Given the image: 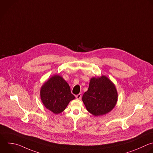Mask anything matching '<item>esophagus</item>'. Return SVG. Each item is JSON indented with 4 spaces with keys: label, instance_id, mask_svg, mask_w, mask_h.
<instances>
[{
    "label": "esophagus",
    "instance_id": "esophagus-1",
    "mask_svg": "<svg viewBox=\"0 0 153 153\" xmlns=\"http://www.w3.org/2000/svg\"><path fill=\"white\" fill-rule=\"evenodd\" d=\"M76 98H77V99H78V100H80V99H81V98H82V94H81V93H80V94H77V95H76Z\"/></svg>",
    "mask_w": 153,
    "mask_h": 153
}]
</instances>
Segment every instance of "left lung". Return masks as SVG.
Returning <instances> with one entry per match:
<instances>
[{"label":"left lung","instance_id":"1","mask_svg":"<svg viewBox=\"0 0 153 153\" xmlns=\"http://www.w3.org/2000/svg\"><path fill=\"white\" fill-rule=\"evenodd\" d=\"M87 111L95 117L110 112L117 105L118 92L114 83L106 76L93 77L82 96Z\"/></svg>","mask_w":153,"mask_h":153}]
</instances>
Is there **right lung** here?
<instances>
[{
	"instance_id": "right-lung-1",
	"label": "right lung",
	"mask_w": 153,
	"mask_h": 153,
	"mask_svg": "<svg viewBox=\"0 0 153 153\" xmlns=\"http://www.w3.org/2000/svg\"><path fill=\"white\" fill-rule=\"evenodd\" d=\"M40 97L44 106L55 114L62 112L75 98L68 83L58 74L52 76L42 85Z\"/></svg>"
}]
</instances>
